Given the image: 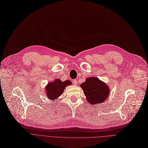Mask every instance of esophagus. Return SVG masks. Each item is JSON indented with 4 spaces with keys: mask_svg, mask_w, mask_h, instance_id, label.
<instances>
[{
    "mask_svg": "<svg viewBox=\"0 0 148 148\" xmlns=\"http://www.w3.org/2000/svg\"><path fill=\"white\" fill-rule=\"evenodd\" d=\"M73 84H75V85H77V84H78V81H77V79H73Z\"/></svg>",
    "mask_w": 148,
    "mask_h": 148,
    "instance_id": "obj_1",
    "label": "esophagus"
}]
</instances>
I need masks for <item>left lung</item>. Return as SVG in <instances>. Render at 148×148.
Segmentation results:
<instances>
[{
    "instance_id": "left-lung-1",
    "label": "left lung",
    "mask_w": 148,
    "mask_h": 148,
    "mask_svg": "<svg viewBox=\"0 0 148 148\" xmlns=\"http://www.w3.org/2000/svg\"><path fill=\"white\" fill-rule=\"evenodd\" d=\"M87 101L91 104L103 102L110 94L109 87L96 77H90L81 84Z\"/></svg>"
}]
</instances>
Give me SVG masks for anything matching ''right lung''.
<instances>
[{
  "label": "right lung",
  "instance_id": "obj_1",
  "mask_svg": "<svg viewBox=\"0 0 148 148\" xmlns=\"http://www.w3.org/2000/svg\"><path fill=\"white\" fill-rule=\"evenodd\" d=\"M71 84L72 82L69 80L61 81L59 79H55L53 82H49L45 88L47 97L52 101L55 100L62 95L64 88Z\"/></svg>",
  "mask_w": 148,
  "mask_h": 148
}]
</instances>
